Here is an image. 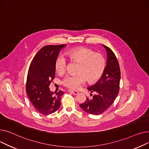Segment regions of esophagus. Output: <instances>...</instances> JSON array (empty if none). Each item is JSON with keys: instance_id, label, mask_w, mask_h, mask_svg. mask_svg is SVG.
Wrapping results in <instances>:
<instances>
[{"instance_id": "34e87169", "label": "esophagus", "mask_w": 149, "mask_h": 149, "mask_svg": "<svg viewBox=\"0 0 149 149\" xmlns=\"http://www.w3.org/2000/svg\"><path fill=\"white\" fill-rule=\"evenodd\" d=\"M68 91L70 93H72V94H73L74 95H76L77 94H79V92L77 91H73V90H68Z\"/></svg>"}]
</instances>
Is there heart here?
I'll list each match as a JSON object with an SVG mask.
<instances>
[{"instance_id": "heart-1", "label": "heart", "mask_w": 149, "mask_h": 149, "mask_svg": "<svg viewBox=\"0 0 149 149\" xmlns=\"http://www.w3.org/2000/svg\"><path fill=\"white\" fill-rule=\"evenodd\" d=\"M67 55L72 60L79 63L77 73L68 74L63 80V84L72 90H77L86 80L94 83L99 80L106 68V61L102 55L96 54L88 48L77 47L67 52ZM67 61L63 56H59L55 61V69L63 73L66 68Z\"/></svg>"}]
</instances>
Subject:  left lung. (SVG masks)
<instances>
[{
	"label": "left lung",
	"instance_id": "obj_1",
	"mask_svg": "<svg viewBox=\"0 0 149 149\" xmlns=\"http://www.w3.org/2000/svg\"><path fill=\"white\" fill-rule=\"evenodd\" d=\"M106 49L107 61L104 72L95 84L87 87L95 94L93 98L87 97L86 101L79 104L86 113L98 116L108 109L114 102L119 92L120 81V69L117 59L113 52L108 47L103 45Z\"/></svg>",
	"mask_w": 149,
	"mask_h": 149
}]
</instances>
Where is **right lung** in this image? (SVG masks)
Segmentation results:
<instances>
[{
  "label": "right lung",
  "instance_id": "add662e5",
  "mask_svg": "<svg viewBox=\"0 0 149 149\" xmlns=\"http://www.w3.org/2000/svg\"><path fill=\"white\" fill-rule=\"evenodd\" d=\"M66 46H46L33 58L29 68L26 90L28 97L36 110L42 115L50 114L61 106L64 92L55 93L49 86L55 75V61L60 50Z\"/></svg>",
  "mask_w": 149,
  "mask_h": 149
}]
</instances>
